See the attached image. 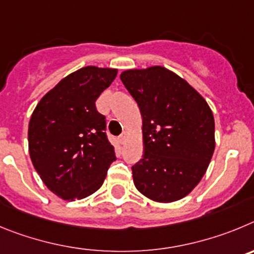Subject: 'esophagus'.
<instances>
[{
	"mask_svg": "<svg viewBox=\"0 0 254 254\" xmlns=\"http://www.w3.org/2000/svg\"><path fill=\"white\" fill-rule=\"evenodd\" d=\"M127 132L124 131L122 134V135L119 136V141H120V144H124L125 140H127Z\"/></svg>",
	"mask_w": 254,
	"mask_h": 254,
	"instance_id": "1",
	"label": "esophagus"
}]
</instances>
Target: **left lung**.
Returning a JSON list of instances; mask_svg holds the SVG:
<instances>
[{
	"label": "left lung",
	"mask_w": 254,
	"mask_h": 254,
	"mask_svg": "<svg viewBox=\"0 0 254 254\" xmlns=\"http://www.w3.org/2000/svg\"><path fill=\"white\" fill-rule=\"evenodd\" d=\"M123 83L143 118V158L131 167L134 185L157 202L189 195L206 172L215 149V123L205 99L161 65L127 69Z\"/></svg>",
	"instance_id": "8db88e82"
}]
</instances>
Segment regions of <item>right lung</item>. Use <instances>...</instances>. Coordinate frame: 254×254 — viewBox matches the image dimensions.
<instances>
[{"instance_id":"1","label":"right lung","mask_w":254,"mask_h":254,"mask_svg":"<svg viewBox=\"0 0 254 254\" xmlns=\"http://www.w3.org/2000/svg\"><path fill=\"white\" fill-rule=\"evenodd\" d=\"M116 74L115 68L95 65L70 73L39 101L31 115V162L45 186L63 200L96 192L116 159L105 132V116L95 105Z\"/></svg>"}]
</instances>
